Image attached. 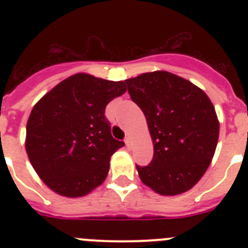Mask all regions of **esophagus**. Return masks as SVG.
Wrapping results in <instances>:
<instances>
[{
	"mask_svg": "<svg viewBox=\"0 0 248 248\" xmlns=\"http://www.w3.org/2000/svg\"><path fill=\"white\" fill-rule=\"evenodd\" d=\"M124 143H125L126 148H128V149H130V148H131V139H130V138L126 137V138H125V140H124Z\"/></svg>",
	"mask_w": 248,
	"mask_h": 248,
	"instance_id": "obj_1",
	"label": "esophagus"
}]
</instances>
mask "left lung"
Listing matches in <instances>:
<instances>
[{
	"instance_id": "8db88e82",
	"label": "left lung",
	"mask_w": 248,
	"mask_h": 248,
	"mask_svg": "<svg viewBox=\"0 0 248 248\" xmlns=\"http://www.w3.org/2000/svg\"><path fill=\"white\" fill-rule=\"evenodd\" d=\"M131 100L146 118L154 156L137 165L140 180L166 196L187 191L200 180L218 140L217 115L205 92L165 71L126 79Z\"/></svg>"
}]
</instances>
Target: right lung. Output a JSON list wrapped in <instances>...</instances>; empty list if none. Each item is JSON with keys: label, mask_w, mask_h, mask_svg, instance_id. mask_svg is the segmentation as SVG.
<instances>
[{"label": "right lung", "mask_w": 248, "mask_h": 248, "mask_svg": "<svg viewBox=\"0 0 248 248\" xmlns=\"http://www.w3.org/2000/svg\"><path fill=\"white\" fill-rule=\"evenodd\" d=\"M125 92L124 82L78 73L34 105L26 128V151L50 190L79 198L105 180L110 156L124 146L111 137L105 107Z\"/></svg>", "instance_id": "right-lung-1"}]
</instances>
